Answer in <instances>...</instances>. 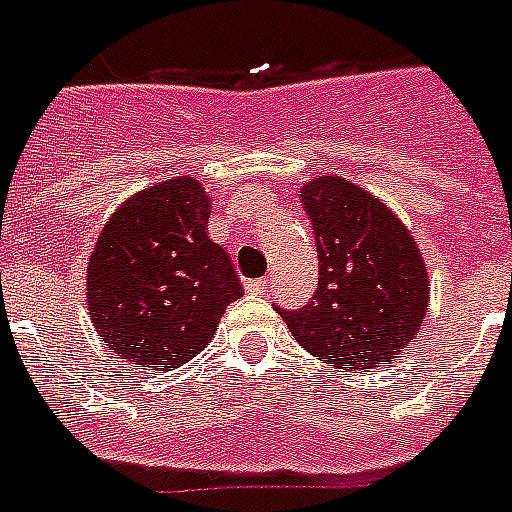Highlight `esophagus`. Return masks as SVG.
I'll use <instances>...</instances> for the list:
<instances>
[{
	"instance_id": "esophagus-1",
	"label": "esophagus",
	"mask_w": 512,
	"mask_h": 512,
	"mask_svg": "<svg viewBox=\"0 0 512 512\" xmlns=\"http://www.w3.org/2000/svg\"><path fill=\"white\" fill-rule=\"evenodd\" d=\"M244 289L252 291V294H265L270 291V278H255V281L244 283Z\"/></svg>"
}]
</instances>
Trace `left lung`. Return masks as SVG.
I'll list each match as a JSON object with an SVG mask.
<instances>
[{"label": "left lung", "mask_w": 512, "mask_h": 512, "mask_svg": "<svg viewBox=\"0 0 512 512\" xmlns=\"http://www.w3.org/2000/svg\"><path fill=\"white\" fill-rule=\"evenodd\" d=\"M302 205L315 229L320 281L302 309L276 307L283 322L330 367L375 369L393 362L427 312L422 252L406 226L349 179L309 182Z\"/></svg>", "instance_id": "obj_1"}]
</instances>
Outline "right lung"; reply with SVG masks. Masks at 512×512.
Listing matches in <instances>:
<instances>
[{"label":"right lung","mask_w":512,"mask_h":512,"mask_svg":"<svg viewBox=\"0 0 512 512\" xmlns=\"http://www.w3.org/2000/svg\"><path fill=\"white\" fill-rule=\"evenodd\" d=\"M208 218L200 182L179 176L137 192L103 226L88 309L117 359L158 369L190 362L242 296L226 249L205 234Z\"/></svg>","instance_id":"obj_1"}]
</instances>
